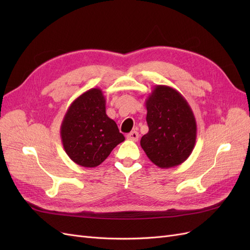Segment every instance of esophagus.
Segmentation results:
<instances>
[{
  "label": "esophagus",
  "mask_w": 250,
  "mask_h": 250,
  "mask_svg": "<svg viewBox=\"0 0 250 250\" xmlns=\"http://www.w3.org/2000/svg\"><path fill=\"white\" fill-rule=\"evenodd\" d=\"M127 139L130 140V141L137 142L139 140V132L138 131H131L130 133L127 134Z\"/></svg>",
  "instance_id": "esophagus-1"
}]
</instances>
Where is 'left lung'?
Returning <instances> with one entry per match:
<instances>
[{
    "label": "left lung",
    "instance_id": "1",
    "mask_svg": "<svg viewBox=\"0 0 250 250\" xmlns=\"http://www.w3.org/2000/svg\"><path fill=\"white\" fill-rule=\"evenodd\" d=\"M149 131L141 146L157 167L183 164L195 147L197 125L190 105L175 88L155 85L146 99Z\"/></svg>",
    "mask_w": 250,
    "mask_h": 250
}]
</instances>
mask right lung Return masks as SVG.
Segmentation results:
<instances>
[{
	"label": "right lung",
	"mask_w": 250,
	"mask_h": 250,
	"mask_svg": "<svg viewBox=\"0 0 250 250\" xmlns=\"http://www.w3.org/2000/svg\"><path fill=\"white\" fill-rule=\"evenodd\" d=\"M106 100L100 88H90L67 108L60 126L65 153L81 167L102 164L125 138L106 115Z\"/></svg>",
	"instance_id": "right-lung-1"
}]
</instances>
